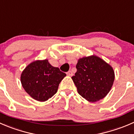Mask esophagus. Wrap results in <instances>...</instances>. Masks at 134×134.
Returning a JSON list of instances; mask_svg holds the SVG:
<instances>
[{"instance_id":"obj_1","label":"esophagus","mask_w":134,"mask_h":134,"mask_svg":"<svg viewBox=\"0 0 134 134\" xmlns=\"http://www.w3.org/2000/svg\"><path fill=\"white\" fill-rule=\"evenodd\" d=\"M66 74H67V75H68V76H72V75H73V73H72V71H70H70H68V72L66 73Z\"/></svg>"}]
</instances>
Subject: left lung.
Listing matches in <instances>:
<instances>
[{"mask_svg":"<svg viewBox=\"0 0 134 134\" xmlns=\"http://www.w3.org/2000/svg\"><path fill=\"white\" fill-rule=\"evenodd\" d=\"M76 68L71 79L82 97L94 102L109 93L115 80L113 69L109 64L92 55L79 59Z\"/></svg>","mask_w":134,"mask_h":134,"instance_id":"8db88e82","label":"left lung"}]
</instances>
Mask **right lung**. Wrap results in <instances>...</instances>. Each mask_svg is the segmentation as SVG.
<instances>
[{
    "label": "right lung",
    "mask_w": 134,
    "mask_h": 134,
    "mask_svg": "<svg viewBox=\"0 0 134 134\" xmlns=\"http://www.w3.org/2000/svg\"><path fill=\"white\" fill-rule=\"evenodd\" d=\"M66 75L48 60H36L25 68L21 75L25 91L37 101L45 102L57 92L59 85Z\"/></svg>",
    "instance_id": "right-lung-1"
}]
</instances>
